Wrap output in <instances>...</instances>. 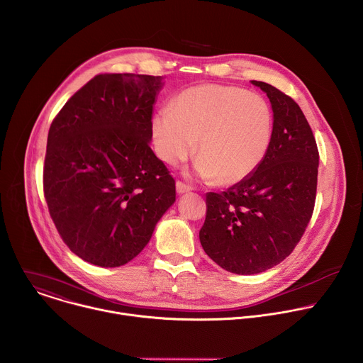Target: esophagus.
Masks as SVG:
<instances>
[{"label":"esophagus","mask_w":363,"mask_h":363,"mask_svg":"<svg viewBox=\"0 0 363 363\" xmlns=\"http://www.w3.org/2000/svg\"><path fill=\"white\" fill-rule=\"evenodd\" d=\"M176 190H177V193L179 194H183V193H189L190 190H191V187L189 186V184H186V183H183V182H177L176 183Z\"/></svg>","instance_id":"1"}]
</instances>
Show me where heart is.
<instances>
[{
  "label": "heart",
  "mask_w": 363,
  "mask_h": 363,
  "mask_svg": "<svg viewBox=\"0 0 363 363\" xmlns=\"http://www.w3.org/2000/svg\"><path fill=\"white\" fill-rule=\"evenodd\" d=\"M152 128L156 153L166 164L184 162L197 140V173L229 186L250 176L264 159L272 138V113L256 93L201 84L179 93L172 108L155 116Z\"/></svg>",
  "instance_id": "b5f03b06"
}]
</instances>
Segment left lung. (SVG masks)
<instances>
[{"instance_id":"obj_1","label":"left lung","mask_w":363,"mask_h":363,"mask_svg":"<svg viewBox=\"0 0 363 363\" xmlns=\"http://www.w3.org/2000/svg\"><path fill=\"white\" fill-rule=\"evenodd\" d=\"M269 97L273 130L267 153L246 179L206 194L200 243L220 267L264 272L294 252L313 214L319 152L298 103L276 87L252 82Z\"/></svg>"}]
</instances>
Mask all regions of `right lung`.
Segmentation results:
<instances>
[{
	"instance_id": "add662e5",
	"label": "right lung",
	"mask_w": 363,
	"mask_h": 363,
	"mask_svg": "<svg viewBox=\"0 0 363 363\" xmlns=\"http://www.w3.org/2000/svg\"><path fill=\"white\" fill-rule=\"evenodd\" d=\"M160 87L162 77L99 74L51 123L44 197L62 242L91 264L134 259L176 200V182L149 143Z\"/></svg>"
}]
</instances>
